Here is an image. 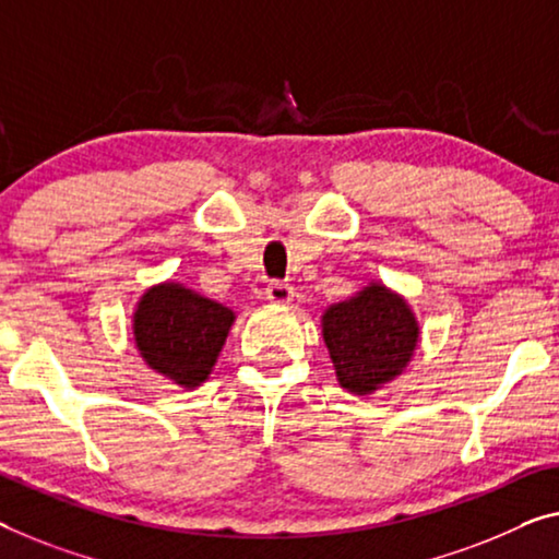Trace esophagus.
Returning a JSON list of instances; mask_svg holds the SVG:
<instances>
[{
    "label": "esophagus",
    "instance_id": "obj_1",
    "mask_svg": "<svg viewBox=\"0 0 559 559\" xmlns=\"http://www.w3.org/2000/svg\"><path fill=\"white\" fill-rule=\"evenodd\" d=\"M265 298L271 304H290L294 301V288L283 281H271L269 288H265Z\"/></svg>",
    "mask_w": 559,
    "mask_h": 559
}]
</instances>
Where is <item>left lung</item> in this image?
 Listing matches in <instances>:
<instances>
[{"label":"left lung","instance_id":"left-lung-1","mask_svg":"<svg viewBox=\"0 0 559 559\" xmlns=\"http://www.w3.org/2000/svg\"><path fill=\"white\" fill-rule=\"evenodd\" d=\"M321 329L338 384L359 396L396 379L419 344V323L409 304L384 283H371L329 306Z\"/></svg>","mask_w":559,"mask_h":559}]
</instances>
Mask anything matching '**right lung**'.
Segmentation results:
<instances>
[{
  "mask_svg": "<svg viewBox=\"0 0 559 559\" xmlns=\"http://www.w3.org/2000/svg\"><path fill=\"white\" fill-rule=\"evenodd\" d=\"M233 321L230 308L168 281L140 296L132 333L150 369L182 389H195L218 361Z\"/></svg>",
  "mask_w": 559,
  "mask_h": 559,
  "instance_id": "obj_1",
  "label": "right lung"
}]
</instances>
